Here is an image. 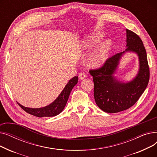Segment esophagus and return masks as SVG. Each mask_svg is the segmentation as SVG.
<instances>
[{"label":"esophagus","mask_w":157,"mask_h":157,"mask_svg":"<svg viewBox=\"0 0 157 157\" xmlns=\"http://www.w3.org/2000/svg\"><path fill=\"white\" fill-rule=\"evenodd\" d=\"M86 74L85 73H83V72H81V73H80L79 74V78L80 79H81V80H83V79H84L85 78H86Z\"/></svg>","instance_id":"34e87169"}]
</instances>
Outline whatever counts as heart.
<instances>
[{
  "label": "heart",
  "mask_w": 157,
  "mask_h": 157,
  "mask_svg": "<svg viewBox=\"0 0 157 157\" xmlns=\"http://www.w3.org/2000/svg\"><path fill=\"white\" fill-rule=\"evenodd\" d=\"M102 39V35L100 33H94L90 36L86 42L82 46L83 50L87 52L90 49L99 43ZM111 43L106 41L101 45L90 55L88 63L92 67H99L107 60L110 52Z\"/></svg>",
  "instance_id": "heart-1"
}]
</instances>
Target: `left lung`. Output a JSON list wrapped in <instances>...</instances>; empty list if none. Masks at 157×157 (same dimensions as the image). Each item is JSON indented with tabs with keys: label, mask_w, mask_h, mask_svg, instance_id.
<instances>
[{
	"label": "left lung",
	"mask_w": 157,
	"mask_h": 157,
	"mask_svg": "<svg viewBox=\"0 0 157 157\" xmlns=\"http://www.w3.org/2000/svg\"><path fill=\"white\" fill-rule=\"evenodd\" d=\"M125 50L107 60L102 67L90 70L94 83V98L98 108L108 113L126 110L136 104L144 92L150 79V69L143 41L136 33L126 29ZM134 52L139 59V71L136 76L128 82L120 81L113 74L122 55Z\"/></svg>",
	"instance_id": "8db88e82"
}]
</instances>
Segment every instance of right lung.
<instances>
[{
	"label": "right lung",
	"instance_id": "1",
	"mask_svg": "<svg viewBox=\"0 0 157 157\" xmlns=\"http://www.w3.org/2000/svg\"><path fill=\"white\" fill-rule=\"evenodd\" d=\"M78 81V77L74 76L69 81L67 85L56 99L50 104L40 108H30L25 107L18 102V105L27 113L37 117H52L59 114L67 104L72 89Z\"/></svg>",
	"mask_w": 157,
	"mask_h": 157
}]
</instances>
